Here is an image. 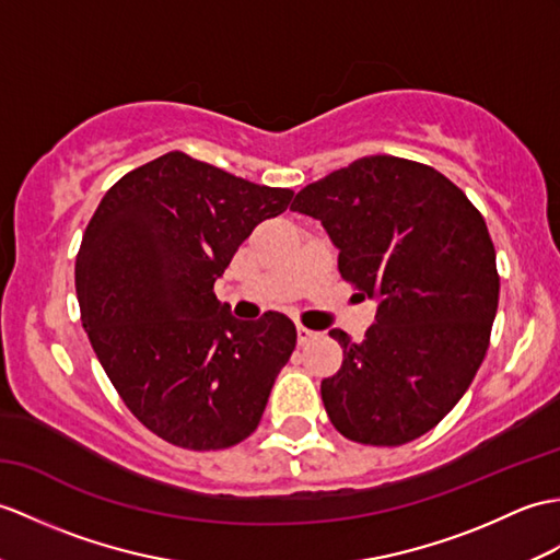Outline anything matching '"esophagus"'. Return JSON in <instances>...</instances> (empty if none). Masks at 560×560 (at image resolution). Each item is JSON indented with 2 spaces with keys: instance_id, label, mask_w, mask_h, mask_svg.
Segmentation results:
<instances>
[{
  "instance_id": "esophagus-1",
  "label": "esophagus",
  "mask_w": 560,
  "mask_h": 560,
  "mask_svg": "<svg viewBox=\"0 0 560 560\" xmlns=\"http://www.w3.org/2000/svg\"><path fill=\"white\" fill-rule=\"evenodd\" d=\"M315 336H317V331L305 329V327H298V343H301V346L310 343L312 339H315Z\"/></svg>"
}]
</instances>
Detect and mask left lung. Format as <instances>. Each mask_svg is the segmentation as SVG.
I'll return each mask as SVG.
<instances>
[{
	"label": "left lung",
	"mask_w": 560,
	"mask_h": 560,
	"mask_svg": "<svg viewBox=\"0 0 560 560\" xmlns=\"http://www.w3.org/2000/svg\"><path fill=\"white\" fill-rule=\"evenodd\" d=\"M339 248L341 277L374 298L360 343L341 329L343 365L322 382L331 424L358 444L427 434L482 365L499 307L497 250L485 217L436 168L372 154L295 195Z\"/></svg>",
	"instance_id": "obj_1"
}]
</instances>
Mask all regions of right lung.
Here are the masks:
<instances>
[{
  "label": "right lung",
  "mask_w": 560,
  "mask_h": 560,
  "mask_svg": "<svg viewBox=\"0 0 560 560\" xmlns=\"http://www.w3.org/2000/svg\"><path fill=\"white\" fill-rule=\"evenodd\" d=\"M291 200L166 152L116 180L90 219L75 257L83 329L126 408L168 444L229 448L262 420L295 324L281 312L236 319L214 281Z\"/></svg>",
  "instance_id": "add662e5"
}]
</instances>
